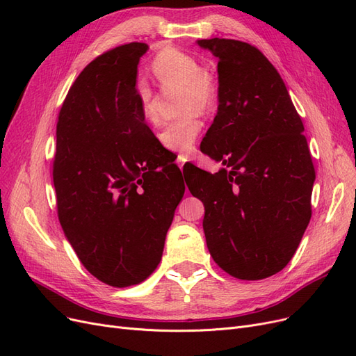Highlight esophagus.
<instances>
[{
  "instance_id": "34e87169",
  "label": "esophagus",
  "mask_w": 356,
  "mask_h": 356,
  "mask_svg": "<svg viewBox=\"0 0 356 356\" xmlns=\"http://www.w3.org/2000/svg\"><path fill=\"white\" fill-rule=\"evenodd\" d=\"M186 161H187V156H184V154H178V157H177V165L179 166V169H181V170H182V168H184Z\"/></svg>"
}]
</instances>
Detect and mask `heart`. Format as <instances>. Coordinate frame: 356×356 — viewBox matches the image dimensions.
Segmentation results:
<instances>
[{"mask_svg":"<svg viewBox=\"0 0 356 356\" xmlns=\"http://www.w3.org/2000/svg\"><path fill=\"white\" fill-rule=\"evenodd\" d=\"M153 72L161 90H179L178 110L184 113L161 127L159 141L169 152L188 153L202 131L197 113H209L217 101L215 86L209 75L202 71L199 62L179 50H166L157 55L153 60ZM135 96L143 117L149 123H156L159 98L154 89L147 81L139 80Z\"/></svg>","mask_w":356,"mask_h":356,"instance_id":"b5f03b06","label":"heart"}]
</instances>
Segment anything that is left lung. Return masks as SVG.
<instances>
[{
  "label": "left lung",
  "instance_id": "8db88e82",
  "mask_svg": "<svg viewBox=\"0 0 356 356\" xmlns=\"http://www.w3.org/2000/svg\"><path fill=\"white\" fill-rule=\"evenodd\" d=\"M197 44L218 58L220 83L218 111L200 148L225 168L209 174L195 166L187 186L207 203L203 232L213 261L233 277L260 281L289 263L312 217L315 168L305 126L255 46L230 38Z\"/></svg>",
  "mask_w": 356,
  "mask_h": 356
}]
</instances>
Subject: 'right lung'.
<instances>
[{
	"label": "right lung",
	"mask_w": 356,
	"mask_h": 356,
	"mask_svg": "<svg viewBox=\"0 0 356 356\" xmlns=\"http://www.w3.org/2000/svg\"><path fill=\"white\" fill-rule=\"evenodd\" d=\"M147 49L129 42L93 59L70 88L56 124L59 222L88 272L115 288L156 270L186 190L181 170L161 159L135 96Z\"/></svg>",
	"instance_id": "right-lung-1"
}]
</instances>
